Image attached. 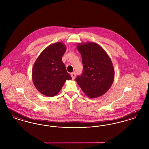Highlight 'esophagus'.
I'll list each match as a JSON object with an SVG mask.
<instances>
[{
    "instance_id": "esophagus-1",
    "label": "esophagus",
    "mask_w": 149,
    "mask_h": 149,
    "mask_svg": "<svg viewBox=\"0 0 149 149\" xmlns=\"http://www.w3.org/2000/svg\"><path fill=\"white\" fill-rule=\"evenodd\" d=\"M71 77H72V79H74L75 78V76H76V73L75 72H72V73H71Z\"/></svg>"
}]
</instances>
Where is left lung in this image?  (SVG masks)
Listing matches in <instances>:
<instances>
[{
    "label": "left lung",
    "instance_id": "obj_1",
    "mask_svg": "<svg viewBox=\"0 0 149 149\" xmlns=\"http://www.w3.org/2000/svg\"><path fill=\"white\" fill-rule=\"evenodd\" d=\"M83 65V72L75 79L78 85L89 98L105 94L113 81L114 68L105 51L93 42L79 44Z\"/></svg>",
    "mask_w": 149,
    "mask_h": 149
}]
</instances>
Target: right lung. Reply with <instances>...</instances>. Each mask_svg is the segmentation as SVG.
<instances>
[{
	"mask_svg": "<svg viewBox=\"0 0 149 149\" xmlns=\"http://www.w3.org/2000/svg\"><path fill=\"white\" fill-rule=\"evenodd\" d=\"M65 51L63 43H55L43 51L34 64L33 81L36 89L45 95H56L66 80L71 79L62 61Z\"/></svg>",
	"mask_w": 149,
	"mask_h": 149,
	"instance_id": "obj_1",
	"label": "right lung"
}]
</instances>
